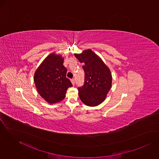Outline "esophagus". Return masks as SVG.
I'll list each match as a JSON object with an SVG mask.
<instances>
[{
  "mask_svg": "<svg viewBox=\"0 0 159 159\" xmlns=\"http://www.w3.org/2000/svg\"><path fill=\"white\" fill-rule=\"evenodd\" d=\"M71 83H72L73 85L75 84V80H74V79H71Z\"/></svg>",
  "mask_w": 159,
  "mask_h": 159,
  "instance_id": "esophagus-1",
  "label": "esophagus"
}]
</instances>
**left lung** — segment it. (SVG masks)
<instances>
[{"mask_svg": "<svg viewBox=\"0 0 159 159\" xmlns=\"http://www.w3.org/2000/svg\"><path fill=\"white\" fill-rule=\"evenodd\" d=\"M75 57L83 63L84 71V84L78 88V94L81 102L89 107L102 103L111 88L112 75L102 59L91 49L84 50Z\"/></svg>", "mask_w": 159, "mask_h": 159, "instance_id": "1", "label": "left lung"}]
</instances>
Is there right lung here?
<instances>
[{"mask_svg":"<svg viewBox=\"0 0 159 159\" xmlns=\"http://www.w3.org/2000/svg\"><path fill=\"white\" fill-rule=\"evenodd\" d=\"M62 56L51 53L36 70L34 80L40 96L50 103H56L66 97L69 87L72 86L66 77L67 69L63 65Z\"/></svg>","mask_w":159,"mask_h":159,"instance_id":"obj_1","label":"right lung"}]
</instances>
